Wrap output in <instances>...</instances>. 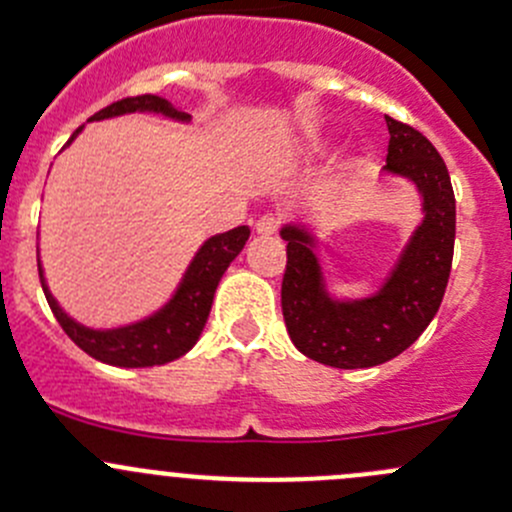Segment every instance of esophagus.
<instances>
[{
  "instance_id": "obj_1",
  "label": "esophagus",
  "mask_w": 512,
  "mask_h": 512,
  "mask_svg": "<svg viewBox=\"0 0 512 512\" xmlns=\"http://www.w3.org/2000/svg\"><path fill=\"white\" fill-rule=\"evenodd\" d=\"M277 227H280V223H277V218H272V215H262V218L257 220L255 230L260 232V235H275Z\"/></svg>"
}]
</instances>
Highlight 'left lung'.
Wrapping results in <instances>:
<instances>
[{"mask_svg": "<svg viewBox=\"0 0 512 512\" xmlns=\"http://www.w3.org/2000/svg\"><path fill=\"white\" fill-rule=\"evenodd\" d=\"M386 126L391 138L384 170L416 185L423 220L384 285L371 297L334 299L312 232L294 223L280 230L287 242L282 314L289 339L304 356L334 369H369L406 352L436 317L451 275L456 198L446 163L416 128L391 116Z\"/></svg>", "mask_w": 512, "mask_h": 512, "instance_id": "obj_1", "label": "left lung"}]
</instances>
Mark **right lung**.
I'll return each instance as SVG.
<instances>
[{"mask_svg": "<svg viewBox=\"0 0 512 512\" xmlns=\"http://www.w3.org/2000/svg\"><path fill=\"white\" fill-rule=\"evenodd\" d=\"M126 113H160V116L173 118V121L190 123V113L180 111V108H175L170 101L153 94L121 98V101L111 103V106L94 113L89 121H103V118L126 116ZM81 131H84V126L76 128V133L69 138V143L74 141ZM69 143H66V146H69ZM247 237H250V227L247 225H240L235 227V230H227L220 232V235L208 237V240L200 245V250L195 252L193 262H190L188 270H185L183 280H180L173 297H170L158 312H153L151 317L141 319V322L126 324V327L91 329L79 324L76 319H71L69 314L59 307V302H56L54 294H51L49 285H46V277L39 260L41 289H44L46 302H49L51 312H54L61 329L69 334V339L76 347L84 349V352L94 356V359L111 366H128V369L168 364V361L180 359L183 354H188L190 349L195 347V342L200 339V332H203L205 322H208L210 307H213L215 289H218L225 270L230 267V262L242 252Z\"/></svg>", "mask_w": 512, "mask_h": 512, "instance_id": "1", "label": "right lung"}]
</instances>
